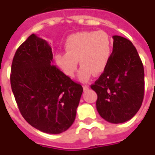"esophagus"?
<instances>
[{"instance_id": "1", "label": "esophagus", "mask_w": 155, "mask_h": 155, "mask_svg": "<svg viewBox=\"0 0 155 155\" xmlns=\"http://www.w3.org/2000/svg\"><path fill=\"white\" fill-rule=\"evenodd\" d=\"M83 88H84V91H86V90H87L88 88H89V86H88V85H84V86H83Z\"/></svg>"}]
</instances>
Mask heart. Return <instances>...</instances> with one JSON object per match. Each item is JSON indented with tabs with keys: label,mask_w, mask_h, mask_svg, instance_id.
Returning a JSON list of instances; mask_svg holds the SVG:
<instances>
[{
	"label": "heart",
	"mask_w": 155,
	"mask_h": 155,
	"mask_svg": "<svg viewBox=\"0 0 155 155\" xmlns=\"http://www.w3.org/2000/svg\"><path fill=\"white\" fill-rule=\"evenodd\" d=\"M66 53H59L55 61L63 73L70 78L74 77L78 61L81 68L78 78L87 82L92 74L103 73L110 60L113 42L105 31H85L72 34L65 42Z\"/></svg>",
	"instance_id": "b5f03b06"
}]
</instances>
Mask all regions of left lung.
I'll return each instance as SVG.
<instances>
[{
	"instance_id": "obj_1",
	"label": "left lung",
	"mask_w": 155,
	"mask_h": 155,
	"mask_svg": "<svg viewBox=\"0 0 155 155\" xmlns=\"http://www.w3.org/2000/svg\"><path fill=\"white\" fill-rule=\"evenodd\" d=\"M113 53L99 78L91 84L98 95L96 109L111 124L132 119L142 105L144 71L135 46L129 39L113 35Z\"/></svg>"
}]
</instances>
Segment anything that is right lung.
<instances>
[{
    "label": "right lung",
    "mask_w": 155,
    "mask_h": 155,
    "mask_svg": "<svg viewBox=\"0 0 155 155\" xmlns=\"http://www.w3.org/2000/svg\"><path fill=\"white\" fill-rule=\"evenodd\" d=\"M11 71L18 107L31 127L57 134L73 124L83 87L53 65L52 48L46 40L31 34L18 48Z\"/></svg>",
    "instance_id": "obj_1"
}]
</instances>
